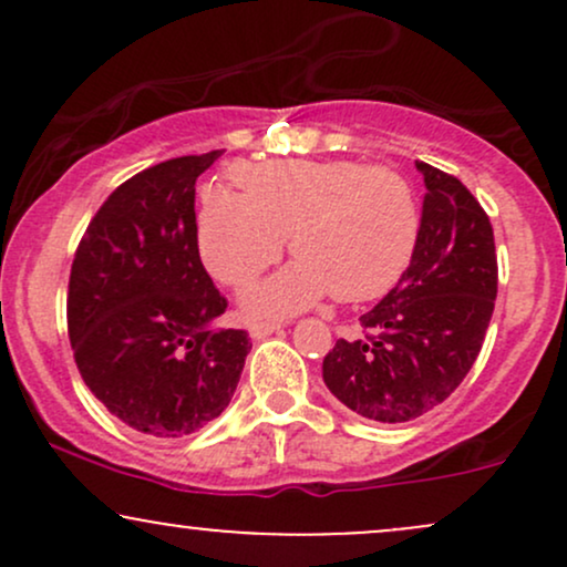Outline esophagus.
Here are the masks:
<instances>
[{
    "instance_id": "esophagus-1",
    "label": "esophagus",
    "mask_w": 567,
    "mask_h": 567,
    "mask_svg": "<svg viewBox=\"0 0 567 567\" xmlns=\"http://www.w3.org/2000/svg\"><path fill=\"white\" fill-rule=\"evenodd\" d=\"M282 324H285L282 320H256V322H250V336L264 338V336L275 333V330L282 328Z\"/></svg>"
}]
</instances>
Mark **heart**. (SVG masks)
<instances>
[{"label": "heart", "mask_w": 567, "mask_h": 567, "mask_svg": "<svg viewBox=\"0 0 567 567\" xmlns=\"http://www.w3.org/2000/svg\"><path fill=\"white\" fill-rule=\"evenodd\" d=\"M243 194L210 184L197 207V243L218 282H250L290 250L298 261L245 292L252 311H292L333 292L360 303L386 296L421 237L419 194L408 175L351 159L239 165Z\"/></svg>", "instance_id": "obj_1"}]
</instances>
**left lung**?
<instances>
[{"mask_svg": "<svg viewBox=\"0 0 567 567\" xmlns=\"http://www.w3.org/2000/svg\"><path fill=\"white\" fill-rule=\"evenodd\" d=\"M426 197L415 256L396 288L368 315L354 341L338 338L322 375L343 405L402 424L445 402L466 379L498 292L493 226L451 173L415 162Z\"/></svg>", "mask_w": 567, "mask_h": 567, "instance_id": "left-lung-1", "label": "left lung"}]
</instances>
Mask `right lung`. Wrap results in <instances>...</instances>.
<instances>
[{
    "mask_svg": "<svg viewBox=\"0 0 567 567\" xmlns=\"http://www.w3.org/2000/svg\"><path fill=\"white\" fill-rule=\"evenodd\" d=\"M224 152L175 157L116 186L76 245L66 322L84 383L122 424L184 437L231 402L247 330L199 258L194 192Z\"/></svg>",
    "mask_w": 567,
    "mask_h": 567,
    "instance_id": "obj_1",
    "label": "right lung"
}]
</instances>
